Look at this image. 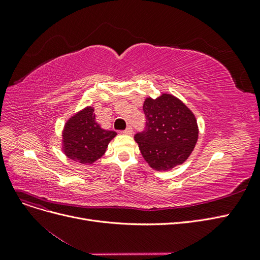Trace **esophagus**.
<instances>
[{
	"label": "esophagus",
	"mask_w": 260,
	"mask_h": 260,
	"mask_svg": "<svg viewBox=\"0 0 260 260\" xmlns=\"http://www.w3.org/2000/svg\"><path fill=\"white\" fill-rule=\"evenodd\" d=\"M123 133H124V135H127V136H131L132 135V128L130 127V125L123 130Z\"/></svg>",
	"instance_id": "esophagus-1"
}]
</instances>
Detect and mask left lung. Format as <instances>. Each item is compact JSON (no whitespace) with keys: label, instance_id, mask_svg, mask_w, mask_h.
Segmentation results:
<instances>
[{"label":"left lung","instance_id":"8db88e82","mask_svg":"<svg viewBox=\"0 0 260 260\" xmlns=\"http://www.w3.org/2000/svg\"><path fill=\"white\" fill-rule=\"evenodd\" d=\"M145 129L135 136L141 154L155 170L166 171L184 162L199 139L193 113L179 99L162 94L143 104Z\"/></svg>","mask_w":260,"mask_h":260}]
</instances>
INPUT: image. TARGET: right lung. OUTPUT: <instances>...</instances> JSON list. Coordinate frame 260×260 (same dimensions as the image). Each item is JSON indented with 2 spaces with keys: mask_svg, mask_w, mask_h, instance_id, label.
Wrapping results in <instances>:
<instances>
[{
  "mask_svg": "<svg viewBox=\"0 0 260 260\" xmlns=\"http://www.w3.org/2000/svg\"><path fill=\"white\" fill-rule=\"evenodd\" d=\"M115 131L101 128L93 107H86L69 118L62 131V149L70 159L92 164L106 152L108 143L116 137Z\"/></svg>",
  "mask_w": 260,
  "mask_h": 260,
  "instance_id": "1",
  "label": "right lung"
}]
</instances>
